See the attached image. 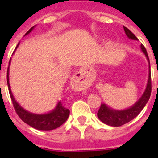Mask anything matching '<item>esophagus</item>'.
Instances as JSON below:
<instances>
[{
  "instance_id": "1",
  "label": "esophagus",
  "mask_w": 158,
  "mask_h": 158,
  "mask_svg": "<svg viewBox=\"0 0 158 158\" xmlns=\"http://www.w3.org/2000/svg\"><path fill=\"white\" fill-rule=\"evenodd\" d=\"M71 83L73 85L77 87H85L86 85V80L83 73L81 70L75 73V74L71 78Z\"/></svg>"
}]
</instances>
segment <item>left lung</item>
I'll return each instance as SVG.
<instances>
[{
  "mask_svg": "<svg viewBox=\"0 0 158 158\" xmlns=\"http://www.w3.org/2000/svg\"><path fill=\"white\" fill-rule=\"evenodd\" d=\"M123 29L125 31L127 36L129 39L133 40H138L136 36L129 29L127 28L124 26ZM141 49H142V52L144 53L146 58H147L148 62H149V69H150V70H149V78H148V82L146 90H145L144 93L142 94V96H141V98L133 106H131V107H129L127 109L118 111V110L112 109V108L109 107L107 105H106L105 104H101L100 109H99L98 112H97V116H98L99 119L101 122L107 124L108 126L120 127L123 125V124L127 123L128 122L131 121L132 119H134L142 111V110L144 108L146 103H147L149 99H150L152 89L150 60H149V57H148L147 51H146V48H145V47L142 44L141 45Z\"/></svg>",
  "mask_w": 158,
  "mask_h": 158,
  "instance_id": "1",
  "label": "left lung"
}]
</instances>
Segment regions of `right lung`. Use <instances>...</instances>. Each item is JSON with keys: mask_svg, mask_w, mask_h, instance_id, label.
<instances>
[{"mask_svg": "<svg viewBox=\"0 0 158 158\" xmlns=\"http://www.w3.org/2000/svg\"><path fill=\"white\" fill-rule=\"evenodd\" d=\"M34 27H32L25 34V35L29 34ZM19 43H18L17 47L19 46ZM16 47V49L17 48ZM15 49V51H16ZM11 59L9 61V65H10ZM8 73H9V65L8 67V70H7V84H8V91L11 96V100L12 101L14 109L16 111V114L19 115V117L21 118L22 120L29 126L32 127L35 129L40 130V131H51V130L56 129L62 126V124L67 120V118L69 115V110L67 109L66 107H64L62 104L61 103V100L58 103L56 107L54 108L53 111L51 112L47 113V114H34V113H31L29 111H26L23 109L21 106L18 104L16 100L14 99V96L12 95V91H11L10 85H9V77H8Z\"/></svg>", "mask_w": 158, "mask_h": 158, "instance_id": "add662e5", "label": "right lung"}]
</instances>
